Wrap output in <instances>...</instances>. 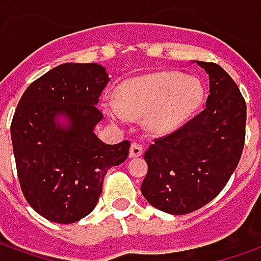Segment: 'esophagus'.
I'll use <instances>...</instances> for the list:
<instances>
[{
  "label": "esophagus",
  "mask_w": 261,
  "mask_h": 261,
  "mask_svg": "<svg viewBox=\"0 0 261 261\" xmlns=\"http://www.w3.org/2000/svg\"><path fill=\"white\" fill-rule=\"evenodd\" d=\"M143 154V145L138 144V143H131L130 147V157H140Z\"/></svg>",
  "instance_id": "obj_1"
}]
</instances>
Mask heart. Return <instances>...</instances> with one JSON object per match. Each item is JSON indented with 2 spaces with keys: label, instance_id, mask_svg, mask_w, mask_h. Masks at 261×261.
<instances>
[{
  "label": "heart",
  "instance_id": "heart-1",
  "mask_svg": "<svg viewBox=\"0 0 261 261\" xmlns=\"http://www.w3.org/2000/svg\"><path fill=\"white\" fill-rule=\"evenodd\" d=\"M204 88L200 80L166 71L125 81L118 91V106L110 104L108 116L121 121L124 114L145 117L148 128L167 133L187 121L200 107Z\"/></svg>",
  "mask_w": 261,
  "mask_h": 261
}]
</instances>
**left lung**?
<instances>
[{"mask_svg": "<svg viewBox=\"0 0 261 261\" xmlns=\"http://www.w3.org/2000/svg\"><path fill=\"white\" fill-rule=\"evenodd\" d=\"M210 79V94L197 116L154 140L141 193L168 214H189L224 189L240 161L246 138V101L219 64L197 61Z\"/></svg>", "mask_w": 261, "mask_h": 261, "instance_id": "left-lung-1", "label": "left lung"}]
</instances>
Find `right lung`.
<instances>
[{
    "mask_svg": "<svg viewBox=\"0 0 261 261\" xmlns=\"http://www.w3.org/2000/svg\"><path fill=\"white\" fill-rule=\"evenodd\" d=\"M108 74L100 64H61L27 88L11 123L19 186L44 219L71 224L93 212L107 171L128 157L130 141L106 144L94 127ZM66 117L64 127L58 117Z\"/></svg>",
    "mask_w": 261,
    "mask_h": 261,
    "instance_id": "obj_1",
    "label": "right lung"
}]
</instances>
